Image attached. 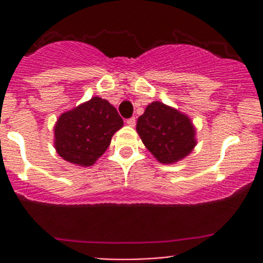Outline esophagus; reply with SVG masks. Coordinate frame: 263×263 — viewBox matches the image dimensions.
<instances>
[{
    "label": "esophagus",
    "instance_id": "1",
    "mask_svg": "<svg viewBox=\"0 0 263 263\" xmlns=\"http://www.w3.org/2000/svg\"><path fill=\"white\" fill-rule=\"evenodd\" d=\"M127 124H128L129 127H135V124H136V119H135V117L127 119Z\"/></svg>",
    "mask_w": 263,
    "mask_h": 263
}]
</instances>
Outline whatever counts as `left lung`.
<instances>
[{"label": "left lung", "mask_w": 263, "mask_h": 263, "mask_svg": "<svg viewBox=\"0 0 263 263\" xmlns=\"http://www.w3.org/2000/svg\"><path fill=\"white\" fill-rule=\"evenodd\" d=\"M136 131L159 163H177L196 146V129L191 119L160 102L147 105L137 119Z\"/></svg>", "instance_id": "8db88e82"}]
</instances>
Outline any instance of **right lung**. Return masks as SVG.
<instances>
[{
	"label": "right lung",
	"mask_w": 263,
	"mask_h": 263,
	"mask_svg": "<svg viewBox=\"0 0 263 263\" xmlns=\"http://www.w3.org/2000/svg\"><path fill=\"white\" fill-rule=\"evenodd\" d=\"M123 126L108 100L94 97L62 113L54 126V147L66 161L92 165L110 145L112 136Z\"/></svg>",
	"instance_id": "add662e5"
}]
</instances>
